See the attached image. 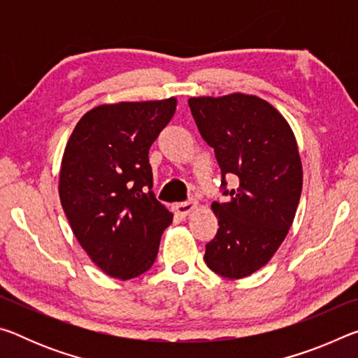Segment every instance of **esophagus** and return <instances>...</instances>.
Masks as SVG:
<instances>
[{"instance_id": "esophagus-1", "label": "esophagus", "mask_w": 358, "mask_h": 358, "mask_svg": "<svg viewBox=\"0 0 358 358\" xmlns=\"http://www.w3.org/2000/svg\"><path fill=\"white\" fill-rule=\"evenodd\" d=\"M196 207H197V202L194 201V199H189V201H186V202L175 203L173 210L178 216H187L192 210H196Z\"/></svg>"}]
</instances>
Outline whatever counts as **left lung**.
<instances>
[{"instance_id":"8db88e82","label":"left lung","mask_w":358,"mask_h":358,"mask_svg":"<svg viewBox=\"0 0 358 358\" xmlns=\"http://www.w3.org/2000/svg\"><path fill=\"white\" fill-rule=\"evenodd\" d=\"M187 104L215 150L227 197L211 203L220 229L203 260L215 273L240 280L273 257L292 226L303 185L299 148L282 115L257 96H202ZM232 174L237 190L227 189L225 177Z\"/></svg>"}]
</instances>
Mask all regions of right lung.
<instances>
[{"mask_svg": "<svg viewBox=\"0 0 358 358\" xmlns=\"http://www.w3.org/2000/svg\"><path fill=\"white\" fill-rule=\"evenodd\" d=\"M177 99L120 102L85 113L66 145L59 199L78 243L112 278L155 264L172 213L156 201L148 151Z\"/></svg>", "mask_w": 358, "mask_h": 358, "instance_id": "add662e5", "label": "right lung"}]
</instances>
